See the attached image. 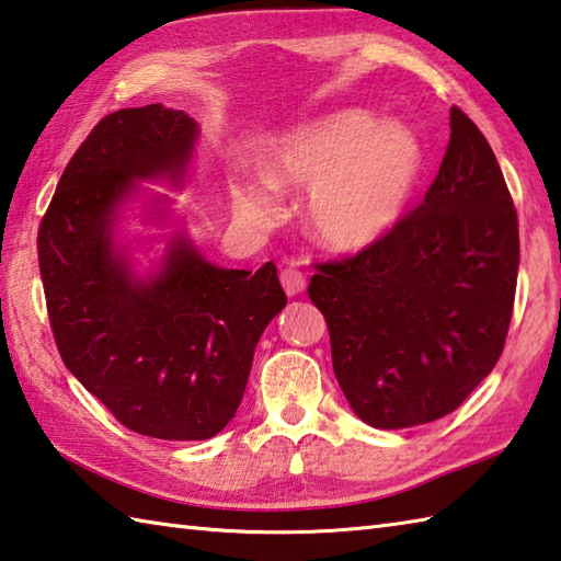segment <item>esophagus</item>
Segmentation results:
<instances>
[{
    "mask_svg": "<svg viewBox=\"0 0 561 561\" xmlns=\"http://www.w3.org/2000/svg\"><path fill=\"white\" fill-rule=\"evenodd\" d=\"M279 279H282L284 291H287L289 296H299V294L306 289V277H304V274H301L299 270H296V267L282 270Z\"/></svg>",
    "mask_w": 561,
    "mask_h": 561,
    "instance_id": "esophagus-1",
    "label": "esophagus"
}]
</instances>
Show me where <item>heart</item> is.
I'll return each instance as SVG.
<instances>
[{
	"instance_id": "heart-1",
	"label": "heart",
	"mask_w": 561,
	"mask_h": 561,
	"mask_svg": "<svg viewBox=\"0 0 561 561\" xmlns=\"http://www.w3.org/2000/svg\"><path fill=\"white\" fill-rule=\"evenodd\" d=\"M423 170L419 136L399 121L340 112L282 140L265 174L279 190L309 192L306 221L328 250L359 252L387 238L405 214ZM236 211L265 221L274 204L267 192L240 186Z\"/></svg>"
}]
</instances>
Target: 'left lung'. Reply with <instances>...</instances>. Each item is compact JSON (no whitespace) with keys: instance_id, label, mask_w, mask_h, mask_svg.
Returning a JSON list of instances; mask_svg holds the SVG:
<instances>
[{"instance_id":"left-lung-1","label":"left lung","mask_w":561,"mask_h":561,"mask_svg":"<svg viewBox=\"0 0 561 561\" xmlns=\"http://www.w3.org/2000/svg\"><path fill=\"white\" fill-rule=\"evenodd\" d=\"M518 262V216L496 156L453 106L421 206L377 245L318 265L309 284L357 419L397 431L459 409L503 353Z\"/></svg>"}]
</instances>
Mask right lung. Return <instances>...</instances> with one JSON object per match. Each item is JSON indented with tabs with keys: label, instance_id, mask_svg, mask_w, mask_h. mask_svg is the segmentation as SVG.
<instances>
[{
	"label": "right lung",
	"instance_id": "1",
	"mask_svg": "<svg viewBox=\"0 0 561 561\" xmlns=\"http://www.w3.org/2000/svg\"><path fill=\"white\" fill-rule=\"evenodd\" d=\"M199 124L148 104L104 116L65 168L38 230V265L60 357L82 387L134 433L208 440L243 401L252 357L287 306L274 262L257 272L214 265L180 226L140 274L136 238H121L128 204L142 224H168ZM140 240H148L140 236Z\"/></svg>",
	"mask_w": 561,
	"mask_h": 561
}]
</instances>
